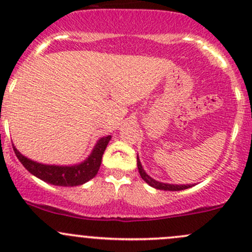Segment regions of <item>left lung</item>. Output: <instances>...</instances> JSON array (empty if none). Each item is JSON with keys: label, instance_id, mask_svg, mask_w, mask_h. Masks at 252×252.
<instances>
[{"label": "left lung", "instance_id": "obj_1", "mask_svg": "<svg viewBox=\"0 0 252 252\" xmlns=\"http://www.w3.org/2000/svg\"><path fill=\"white\" fill-rule=\"evenodd\" d=\"M137 168H139L141 178H142L148 185L156 188V189L167 190V191H179V190L189 189V188H191L193 185V184H187V185L185 184H168V183H161V182L156 181V179L152 178L151 176H148L147 172L143 170L142 165H141V161L139 159V156H137Z\"/></svg>", "mask_w": 252, "mask_h": 252}]
</instances>
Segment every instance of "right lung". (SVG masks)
Segmentation results:
<instances>
[{
    "label": "right lung",
    "instance_id": "add662e5",
    "mask_svg": "<svg viewBox=\"0 0 252 252\" xmlns=\"http://www.w3.org/2000/svg\"><path fill=\"white\" fill-rule=\"evenodd\" d=\"M110 140H111L110 135L99 139L86 160L80 164L69 165V166L41 164L23 156L15 147L13 148L24 167L37 178L49 184L59 185V187H76V185L85 184L86 182L91 181L93 177L96 176L101 164V158Z\"/></svg>",
    "mask_w": 252,
    "mask_h": 252
}]
</instances>
